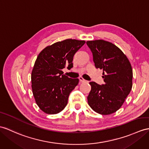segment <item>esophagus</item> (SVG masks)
Wrapping results in <instances>:
<instances>
[{
  "mask_svg": "<svg viewBox=\"0 0 149 149\" xmlns=\"http://www.w3.org/2000/svg\"><path fill=\"white\" fill-rule=\"evenodd\" d=\"M79 81H80L82 82V83H83V82H87V81L85 80V79L84 78H83V77H79Z\"/></svg>",
  "mask_w": 149,
  "mask_h": 149,
  "instance_id": "esophagus-1",
  "label": "esophagus"
}]
</instances>
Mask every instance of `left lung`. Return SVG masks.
Returning a JSON list of instances; mask_svg holds the SVG:
<instances>
[{
    "mask_svg": "<svg viewBox=\"0 0 149 149\" xmlns=\"http://www.w3.org/2000/svg\"><path fill=\"white\" fill-rule=\"evenodd\" d=\"M96 68L103 70L105 83L90 82L91 91L87 97L92 109L109 115L121 108L132 88L133 70L130 61L121 50L103 40L87 41Z\"/></svg>",
    "mask_w": 149,
    "mask_h": 149,
    "instance_id": "left-lung-1",
    "label": "left lung"
}]
</instances>
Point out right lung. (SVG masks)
Wrapping results in <instances>:
<instances>
[{"instance_id": "1", "label": "right lung", "mask_w": 149, "mask_h": 149, "mask_svg": "<svg viewBox=\"0 0 149 149\" xmlns=\"http://www.w3.org/2000/svg\"><path fill=\"white\" fill-rule=\"evenodd\" d=\"M85 43L66 39L46 47L38 54L31 72V88L36 103L45 113L56 114L66 106L79 79L68 78L62 70L72 67L74 54Z\"/></svg>"}]
</instances>
